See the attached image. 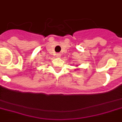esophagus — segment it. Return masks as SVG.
Listing matches in <instances>:
<instances>
[{"mask_svg":"<svg viewBox=\"0 0 122 122\" xmlns=\"http://www.w3.org/2000/svg\"><path fill=\"white\" fill-rule=\"evenodd\" d=\"M57 56H60V54H57Z\"/></svg>","mask_w":122,"mask_h":122,"instance_id":"34e87169","label":"esophagus"}]
</instances>
